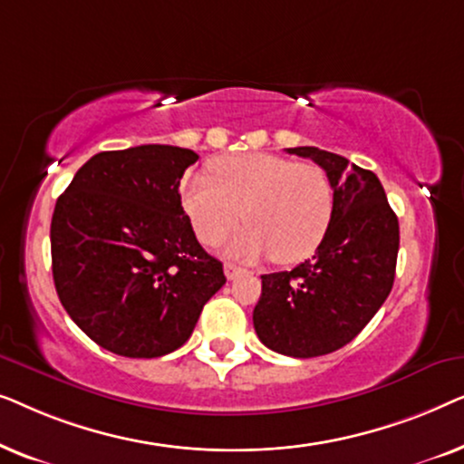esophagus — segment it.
I'll use <instances>...</instances> for the list:
<instances>
[{"mask_svg":"<svg viewBox=\"0 0 464 464\" xmlns=\"http://www.w3.org/2000/svg\"><path fill=\"white\" fill-rule=\"evenodd\" d=\"M224 272H226V276H227V281H234V278L237 276H240L243 275V268H240V266H237V264H232V262H227L226 266H224Z\"/></svg>","mask_w":464,"mask_h":464,"instance_id":"obj_1","label":"esophagus"}]
</instances>
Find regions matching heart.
<instances>
[{
  "label": "heart",
  "mask_w": 464,
  "mask_h": 464,
  "mask_svg": "<svg viewBox=\"0 0 464 464\" xmlns=\"http://www.w3.org/2000/svg\"><path fill=\"white\" fill-rule=\"evenodd\" d=\"M179 194L205 245L221 243L240 218L249 221L227 246L245 259L272 256L278 264L304 262L325 238L334 215L325 170L268 151L221 156L211 164V177H183Z\"/></svg>",
  "instance_id": "obj_1"
}]
</instances>
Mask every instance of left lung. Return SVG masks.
Returning a JSON list of instances; mask_svg holds the SVG:
<instances>
[{"mask_svg": "<svg viewBox=\"0 0 464 464\" xmlns=\"http://www.w3.org/2000/svg\"><path fill=\"white\" fill-rule=\"evenodd\" d=\"M327 173L334 215L313 259L262 276L253 325L262 344L295 359L348 344L378 313L395 281L399 221L372 170L319 148H289Z\"/></svg>", "mask_w": 464, "mask_h": 464, "instance_id": "8db88e82", "label": "left lung"}]
</instances>
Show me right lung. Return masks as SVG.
Returning <instances> with one entry per match:
<instances>
[{
	"instance_id": "right-lung-1",
	"label": "right lung",
	"mask_w": 464,
	"mask_h": 464,
	"mask_svg": "<svg viewBox=\"0 0 464 464\" xmlns=\"http://www.w3.org/2000/svg\"><path fill=\"white\" fill-rule=\"evenodd\" d=\"M196 160L175 145L101 151L56 200V294L75 325L120 357L154 359L186 344L226 283L181 207L179 181Z\"/></svg>"
}]
</instances>
